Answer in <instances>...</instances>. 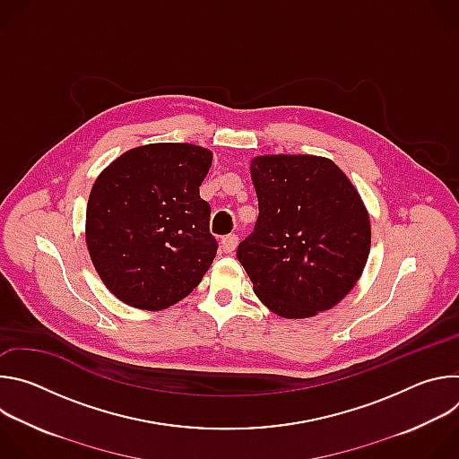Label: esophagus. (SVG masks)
Returning <instances> with one entry per match:
<instances>
[{
    "instance_id": "esophagus-1",
    "label": "esophagus",
    "mask_w": 459,
    "mask_h": 459,
    "mask_svg": "<svg viewBox=\"0 0 459 459\" xmlns=\"http://www.w3.org/2000/svg\"><path fill=\"white\" fill-rule=\"evenodd\" d=\"M236 247H238V236H236V234L225 236V238L221 239V248H223V252H225V254L234 252V250H236Z\"/></svg>"
}]
</instances>
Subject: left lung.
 I'll use <instances>...</instances> for the list:
<instances>
[{
	"label": "left lung",
	"mask_w": 459,
	"mask_h": 459,
	"mask_svg": "<svg viewBox=\"0 0 459 459\" xmlns=\"http://www.w3.org/2000/svg\"><path fill=\"white\" fill-rule=\"evenodd\" d=\"M259 216L238 259L254 294L287 319L338 305L370 252V218L358 188L329 158L267 154L250 161Z\"/></svg>",
	"instance_id": "8db88e82"
}]
</instances>
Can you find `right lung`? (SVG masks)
<instances>
[{
    "label": "right lung",
    "instance_id": "right-lung-1",
    "mask_svg": "<svg viewBox=\"0 0 459 459\" xmlns=\"http://www.w3.org/2000/svg\"><path fill=\"white\" fill-rule=\"evenodd\" d=\"M212 152L151 143L114 160L94 181L85 221L92 265L123 303L163 310L200 285L216 257L200 185Z\"/></svg>",
    "mask_w": 459,
    "mask_h": 459
}]
</instances>
